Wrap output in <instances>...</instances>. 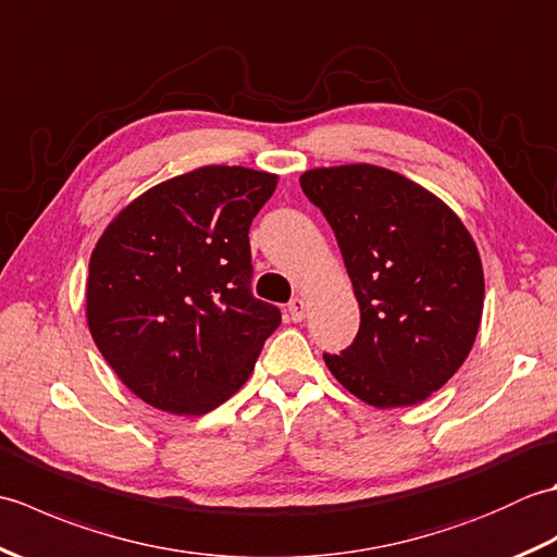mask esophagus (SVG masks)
Listing matches in <instances>:
<instances>
[{
	"instance_id": "obj_1",
	"label": "esophagus",
	"mask_w": 557,
	"mask_h": 557,
	"mask_svg": "<svg viewBox=\"0 0 557 557\" xmlns=\"http://www.w3.org/2000/svg\"><path fill=\"white\" fill-rule=\"evenodd\" d=\"M306 309H309V304H306L301 297H294L289 304H287V311L292 315L294 323H301L306 318Z\"/></svg>"
}]
</instances>
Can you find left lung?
I'll return each instance as SVG.
<instances>
[{
  "label": "left lung",
  "instance_id": "1",
  "mask_svg": "<svg viewBox=\"0 0 557 557\" xmlns=\"http://www.w3.org/2000/svg\"><path fill=\"white\" fill-rule=\"evenodd\" d=\"M345 258L361 325L330 373L377 409L419 405L469 357L483 313V268L441 198L375 164L301 174Z\"/></svg>",
  "mask_w": 557,
  "mask_h": 557
}]
</instances>
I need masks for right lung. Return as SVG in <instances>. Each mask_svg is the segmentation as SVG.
Here are the masks:
<instances>
[{
  "label": "right lung",
  "instance_id": "right-lung-1",
  "mask_svg": "<svg viewBox=\"0 0 557 557\" xmlns=\"http://www.w3.org/2000/svg\"><path fill=\"white\" fill-rule=\"evenodd\" d=\"M277 176L208 164L152 186L90 256V335L150 407L200 417L251 375L280 309L253 297L248 230Z\"/></svg>",
  "mask_w": 557,
  "mask_h": 557
}]
</instances>
